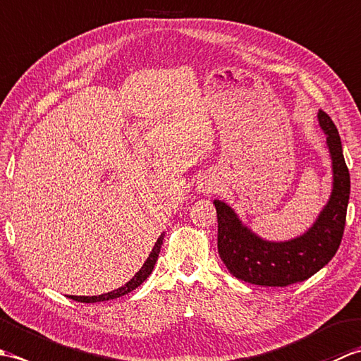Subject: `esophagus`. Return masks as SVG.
Wrapping results in <instances>:
<instances>
[{
    "label": "esophagus",
    "instance_id": "34e87169",
    "mask_svg": "<svg viewBox=\"0 0 361 361\" xmlns=\"http://www.w3.org/2000/svg\"><path fill=\"white\" fill-rule=\"evenodd\" d=\"M217 188L216 186H214V185H208V186H204V190H206V192H214V190H216Z\"/></svg>",
    "mask_w": 361,
    "mask_h": 361
}]
</instances>
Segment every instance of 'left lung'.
<instances>
[{"label": "left lung", "mask_w": 361, "mask_h": 361, "mask_svg": "<svg viewBox=\"0 0 361 361\" xmlns=\"http://www.w3.org/2000/svg\"><path fill=\"white\" fill-rule=\"evenodd\" d=\"M319 126L327 135L332 155L334 189L331 200L307 233L290 242L259 239L240 224L234 211L216 200L217 247L226 268L237 279L264 287H287L319 271L340 248L350 194V176L334 121L319 110Z\"/></svg>", "instance_id": "8db88e82"}]
</instances>
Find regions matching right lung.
<instances>
[{
    "label": "right lung",
    "instance_id": "add662e5",
    "mask_svg": "<svg viewBox=\"0 0 361 361\" xmlns=\"http://www.w3.org/2000/svg\"><path fill=\"white\" fill-rule=\"evenodd\" d=\"M161 245H163V235H161L157 240L155 247H153L147 260H145L144 265L141 267V270L137 271L133 276V279H130L124 287H119L118 290H113V291H110V293H105L101 296H70V298H73L74 301H79V302H99V301H110V299H116V298H121V296L130 293V291H133L136 287H140L141 283L150 276L153 267H155V264H157Z\"/></svg>",
    "mask_w": 361,
    "mask_h": 361
}]
</instances>
